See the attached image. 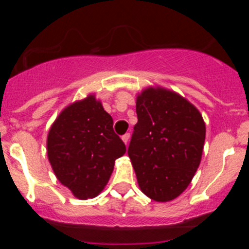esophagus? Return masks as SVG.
Wrapping results in <instances>:
<instances>
[{"mask_svg":"<svg viewBox=\"0 0 249 249\" xmlns=\"http://www.w3.org/2000/svg\"><path fill=\"white\" fill-rule=\"evenodd\" d=\"M123 141H124V143L125 144H127V143H129V141H130V134H125V135H123Z\"/></svg>","mask_w":249,"mask_h":249,"instance_id":"34e87169","label":"esophagus"}]
</instances>
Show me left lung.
<instances>
[{
    "mask_svg": "<svg viewBox=\"0 0 249 249\" xmlns=\"http://www.w3.org/2000/svg\"><path fill=\"white\" fill-rule=\"evenodd\" d=\"M136 113L127 154L137 182L154 201H171L187 189L201 161L202 115L184 97L160 87L141 92Z\"/></svg>",
    "mask_w": 249,
    "mask_h": 249,
    "instance_id": "left-lung-1",
    "label": "left lung"
}]
</instances>
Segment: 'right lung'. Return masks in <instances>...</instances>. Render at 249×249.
Instances as JSON below:
<instances>
[{
  "label": "right lung",
  "instance_id": "right-lung-1",
  "mask_svg": "<svg viewBox=\"0 0 249 249\" xmlns=\"http://www.w3.org/2000/svg\"><path fill=\"white\" fill-rule=\"evenodd\" d=\"M126 152L113 130L112 117L95 95L67 106L53 123L47 139L55 176L80 200L104 190L118 158Z\"/></svg>",
  "mask_w": 249,
  "mask_h": 249
}]
</instances>
